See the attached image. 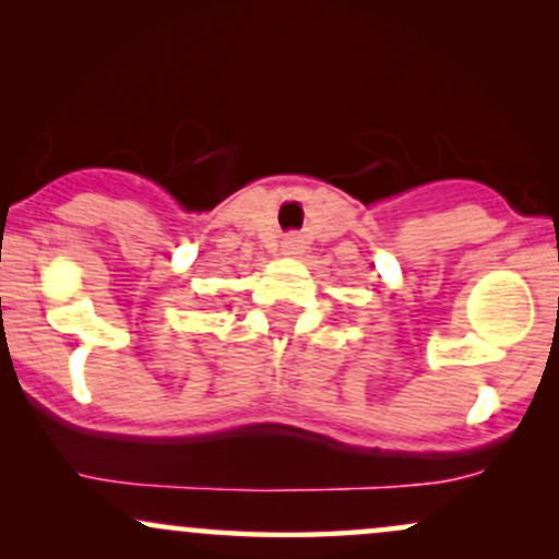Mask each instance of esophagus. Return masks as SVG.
I'll use <instances>...</instances> for the list:
<instances>
[{
    "instance_id": "34e87169",
    "label": "esophagus",
    "mask_w": 559,
    "mask_h": 559,
    "mask_svg": "<svg viewBox=\"0 0 559 559\" xmlns=\"http://www.w3.org/2000/svg\"><path fill=\"white\" fill-rule=\"evenodd\" d=\"M281 247H284V254H301V249H305V239H301L299 234H288L284 241H281Z\"/></svg>"
}]
</instances>
